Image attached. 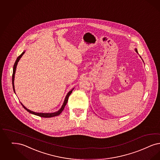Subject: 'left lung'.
Returning <instances> with one entry per match:
<instances>
[{"label": "left lung", "mask_w": 160, "mask_h": 160, "mask_svg": "<svg viewBox=\"0 0 160 160\" xmlns=\"http://www.w3.org/2000/svg\"><path fill=\"white\" fill-rule=\"evenodd\" d=\"M136 52H138V51H137V49H136Z\"/></svg>", "instance_id": "1"}]
</instances>
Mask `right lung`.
<instances>
[{
  "label": "right lung",
  "instance_id": "right-lung-1",
  "mask_svg": "<svg viewBox=\"0 0 160 160\" xmlns=\"http://www.w3.org/2000/svg\"><path fill=\"white\" fill-rule=\"evenodd\" d=\"M24 53H25V52H23L19 55V57L17 58V60H16L15 62V64L13 65V67L12 80L13 89L14 92H15V89H14V83H13V82H14V76H15V70H16L17 65V64H18V62L20 58L24 55ZM72 90L73 89H72L71 91H70V92L68 93V94L67 95V96L65 97V100H64V103H63V105H62L61 108L60 109L59 111H58L57 112H53V113H38V112H33V111H32L26 108L21 103V105H22V107H24V108L26 109L28 112H30V113H31V114H34V115H38V116L41 117L51 118V117H55V116L59 115L62 112V111L64 110V108H65V107L67 103L68 102V98H69V96L70 95L71 93L72 92Z\"/></svg>",
  "mask_w": 160,
  "mask_h": 160
}]
</instances>
